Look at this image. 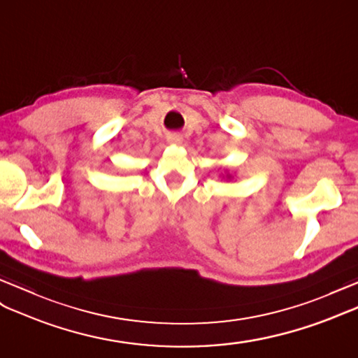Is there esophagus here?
<instances>
[{
    "label": "esophagus",
    "mask_w": 358,
    "mask_h": 358,
    "mask_svg": "<svg viewBox=\"0 0 358 358\" xmlns=\"http://www.w3.org/2000/svg\"><path fill=\"white\" fill-rule=\"evenodd\" d=\"M169 141L173 144H179L182 141V136L178 134H171V135H169Z\"/></svg>",
    "instance_id": "1"
}]
</instances>
